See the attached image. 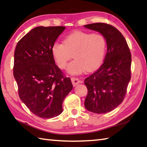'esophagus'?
<instances>
[{"label": "esophagus", "mask_w": 147, "mask_h": 147, "mask_svg": "<svg viewBox=\"0 0 147 147\" xmlns=\"http://www.w3.org/2000/svg\"><path fill=\"white\" fill-rule=\"evenodd\" d=\"M71 82L72 84H73V86H76L78 84H79L80 83V80L78 78H75V77H73L71 78Z\"/></svg>", "instance_id": "esophagus-1"}]
</instances>
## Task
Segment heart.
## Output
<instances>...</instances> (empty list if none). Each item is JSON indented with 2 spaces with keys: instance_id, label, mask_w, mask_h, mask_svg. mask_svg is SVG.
I'll return each instance as SVG.
<instances>
[{
  "instance_id": "b5f03b06",
  "label": "heart",
  "mask_w": 147,
  "mask_h": 147,
  "mask_svg": "<svg viewBox=\"0 0 147 147\" xmlns=\"http://www.w3.org/2000/svg\"><path fill=\"white\" fill-rule=\"evenodd\" d=\"M106 49L107 41L103 34L81 31L65 36L63 44L56 42L51 46L53 57L61 69H66L73 54L74 60L67 70L71 74L96 70L103 62Z\"/></svg>"
}]
</instances>
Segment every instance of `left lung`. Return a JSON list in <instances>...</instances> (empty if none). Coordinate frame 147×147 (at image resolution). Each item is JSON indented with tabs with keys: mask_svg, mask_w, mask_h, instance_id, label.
Returning <instances> with one entry per match:
<instances>
[{
	"mask_svg": "<svg viewBox=\"0 0 147 147\" xmlns=\"http://www.w3.org/2000/svg\"><path fill=\"white\" fill-rule=\"evenodd\" d=\"M85 28L98 31L106 39L107 51L103 64L85 79L88 93L84 105L88 111L105 114L123 101L131 78V53L123 34L105 23H94Z\"/></svg>",
	"mask_w": 147,
	"mask_h": 147,
	"instance_id": "1",
	"label": "left lung"
}]
</instances>
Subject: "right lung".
<instances>
[{
	"instance_id": "1",
	"label": "right lung",
	"mask_w": 147,
	"mask_h": 147,
	"mask_svg": "<svg viewBox=\"0 0 147 147\" xmlns=\"http://www.w3.org/2000/svg\"><path fill=\"white\" fill-rule=\"evenodd\" d=\"M65 28L39 26L17 44L13 76L20 100L36 116L52 118L62 113V103L73 89L70 78L55 64L51 46Z\"/></svg>"
}]
</instances>
